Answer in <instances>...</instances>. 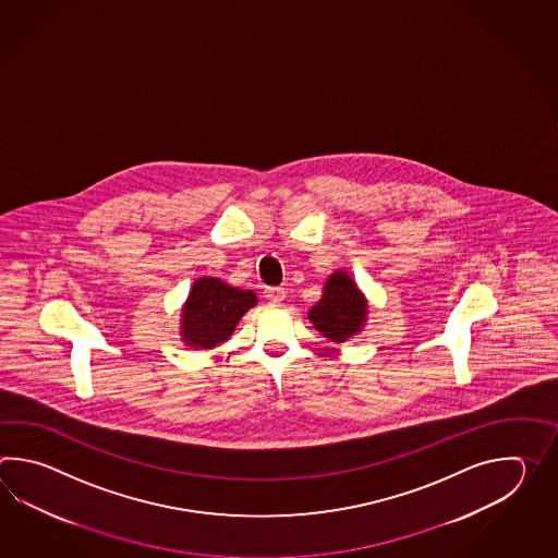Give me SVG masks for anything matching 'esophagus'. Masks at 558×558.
<instances>
[{"instance_id":"obj_1","label":"esophagus","mask_w":558,"mask_h":558,"mask_svg":"<svg viewBox=\"0 0 558 558\" xmlns=\"http://www.w3.org/2000/svg\"><path fill=\"white\" fill-rule=\"evenodd\" d=\"M265 299L269 301V303H281L284 299V289L283 287H267L265 289Z\"/></svg>"}]
</instances>
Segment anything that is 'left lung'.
<instances>
[{
    "instance_id": "1",
    "label": "left lung",
    "mask_w": 558,
    "mask_h": 558,
    "mask_svg": "<svg viewBox=\"0 0 558 558\" xmlns=\"http://www.w3.org/2000/svg\"><path fill=\"white\" fill-rule=\"evenodd\" d=\"M367 308V299L355 281L344 271H335L325 283L319 303L308 311V319L329 341L344 343L363 329Z\"/></svg>"
}]
</instances>
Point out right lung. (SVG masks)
Segmentation results:
<instances>
[{"mask_svg": "<svg viewBox=\"0 0 558 558\" xmlns=\"http://www.w3.org/2000/svg\"><path fill=\"white\" fill-rule=\"evenodd\" d=\"M257 305L253 291L223 283L217 277H202L193 283L181 311V335L193 349H214L227 341L239 319Z\"/></svg>", "mask_w": 558, "mask_h": 558, "instance_id": "obj_1", "label": "right lung"}]
</instances>
